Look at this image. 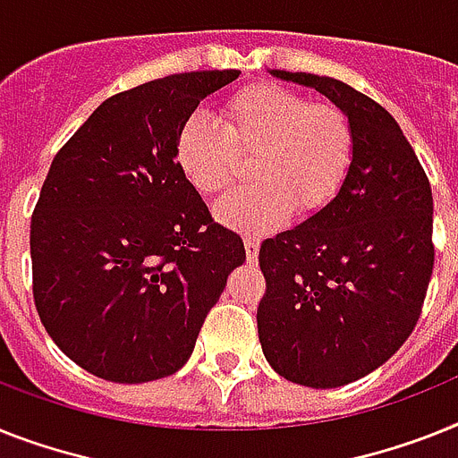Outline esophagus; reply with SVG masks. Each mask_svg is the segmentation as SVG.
Segmentation results:
<instances>
[{"mask_svg":"<svg viewBox=\"0 0 458 458\" xmlns=\"http://www.w3.org/2000/svg\"><path fill=\"white\" fill-rule=\"evenodd\" d=\"M244 249H247V259L256 260L259 259L260 240H256V237H244Z\"/></svg>","mask_w":458,"mask_h":458,"instance_id":"34e87169","label":"esophagus"}]
</instances>
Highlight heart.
Returning a JSON list of instances; mask_svg holds the SVG:
<instances>
[{
    "instance_id": "1",
    "label": "heart",
    "mask_w": 458,
    "mask_h": 458,
    "mask_svg": "<svg viewBox=\"0 0 458 458\" xmlns=\"http://www.w3.org/2000/svg\"><path fill=\"white\" fill-rule=\"evenodd\" d=\"M256 156V186L221 198L214 216L244 235L284 228L295 209L314 216L333 202L353 160L347 114L330 102L276 83H253L233 92L221 109V128L191 116L176 132V170L202 195L221 193L240 172L242 157Z\"/></svg>"
}]
</instances>
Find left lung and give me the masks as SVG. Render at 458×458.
Instances as JSON below:
<instances>
[{"mask_svg": "<svg viewBox=\"0 0 458 458\" xmlns=\"http://www.w3.org/2000/svg\"><path fill=\"white\" fill-rule=\"evenodd\" d=\"M347 114L353 160L324 211L260 244L265 359L284 379L335 389L366 377L417 326L433 272V195L389 111L330 76L270 69Z\"/></svg>", "mask_w": 458, "mask_h": 458, "instance_id": "1", "label": "left lung"}]
</instances>
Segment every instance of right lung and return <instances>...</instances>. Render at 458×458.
<instances>
[{
  "label": "right lung",
  "instance_id": "add662e5",
  "mask_svg": "<svg viewBox=\"0 0 458 458\" xmlns=\"http://www.w3.org/2000/svg\"><path fill=\"white\" fill-rule=\"evenodd\" d=\"M237 69L118 92L53 157L30 230L34 305L76 366L141 384L191 359L244 242L176 170L174 140Z\"/></svg>",
  "mask_w": 458,
  "mask_h": 458
}]
</instances>
